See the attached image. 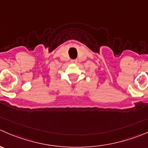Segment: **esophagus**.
<instances>
[{
	"mask_svg": "<svg viewBox=\"0 0 148 148\" xmlns=\"http://www.w3.org/2000/svg\"><path fill=\"white\" fill-rule=\"evenodd\" d=\"M71 62L73 63V64H76V63L77 62V61L76 59H72V60H71Z\"/></svg>",
	"mask_w": 148,
	"mask_h": 148,
	"instance_id": "esophagus-1",
	"label": "esophagus"
}]
</instances>
